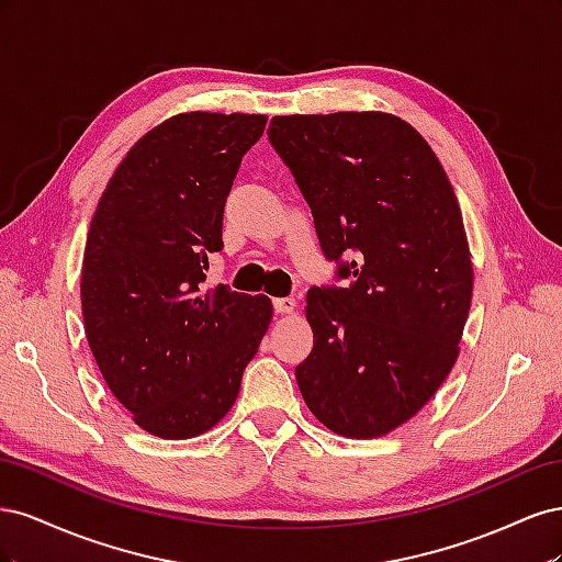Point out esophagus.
I'll return each instance as SVG.
<instances>
[{"label":"esophagus","mask_w":562,"mask_h":562,"mask_svg":"<svg viewBox=\"0 0 562 562\" xmlns=\"http://www.w3.org/2000/svg\"><path fill=\"white\" fill-rule=\"evenodd\" d=\"M295 307H297L295 297H277L274 300V312L277 314H291V312H295Z\"/></svg>","instance_id":"1"}]
</instances>
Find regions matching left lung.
I'll list each match as a JSON object with an SVG mask.
<instances>
[{"instance_id": "8db88e82", "label": "left lung", "mask_w": 562, "mask_h": 562, "mask_svg": "<svg viewBox=\"0 0 562 562\" xmlns=\"http://www.w3.org/2000/svg\"><path fill=\"white\" fill-rule=\"evenodd\" d=\"M267 135L345 281L307 293L302 398L339 436H384L450 375L469 316L473 271L450 180L427 140L384 112L274 116Z\"/></svg>"}]
</instances>
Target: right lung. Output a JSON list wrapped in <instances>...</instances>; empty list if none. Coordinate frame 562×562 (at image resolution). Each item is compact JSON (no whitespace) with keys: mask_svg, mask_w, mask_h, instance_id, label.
Returning <instances> with one entry per match:
<instances>
[{"mask_svg":"<svg viewBox=\"0 0 562 562\" xmlns=\"http://www.w3.org/2000/svg\"><path fill=\"white\" fill-rule=\"evenodd\" d=\"M265 114L190 112L131 147L91 220L81 267L89 347L116 401L159 438H192L227 415L271 302L203 293L223 250L225 201Z\"/></svg>","mask_w":562,"mask_h":562,"instance_id":"1","label":"right lung"}]
</instances>
